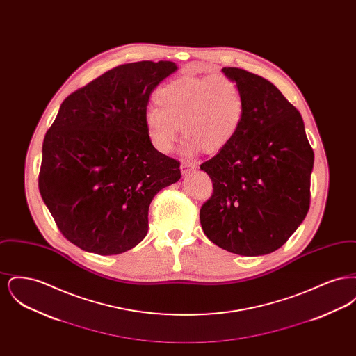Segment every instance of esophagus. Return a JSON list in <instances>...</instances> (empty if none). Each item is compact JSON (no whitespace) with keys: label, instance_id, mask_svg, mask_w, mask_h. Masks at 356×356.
Returning a JSON list of instances; mask_svg holds the SVG:
<instances>
[{"label":"esophagus","instance_id":"34e87169","mask_svg":"<svg viewBox=\"0 0 356 356\" xmlns=\"http://www.w3.org/2000/svg\"><path fill=\"white\" fill-rule=\"evenodd\" d=\"M180 170H181L183 175H186V173H189V172L195 170V164H192L189 161H183L181 165H180Z\"/></svg>","mask_w":356,"mask_h":356}]
</instances>
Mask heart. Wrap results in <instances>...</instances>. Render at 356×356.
Segmentation results:
<instances>
[{
    "instance_id": "obj_1",
    "label": "heart",
    "mask_w": 356,
    "mask_h": 356,
    "mask_svg": "<svg viewBox=\"0 0 356 356\" xmlns=\"http://www.w3.org/2000/svg\"><path fill=\"white\" fill-rule=\"evenodd\" d=\"M159 108L145 113V129L153 147L170 153L180 136L188 138L184 152H220L237 135L245 102L236 81L227 76H183L156 93Z\"/></svg>"
}]
</instances>
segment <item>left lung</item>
<instances>
[{
	"label": "left lung",
	"mask_w": 356,
	"mask_h": 356,
	"mask_svg": "<svg viewBox=\"0 0 356 356\" xmlns=\"http://www.w3.org/2000/svg\"><path fill=\"white\" fill-rule=\"evenodd\" d=\"M221 72L241 89L245 112L231 144L200 165L213 184L200 222L228 252L271 254L309 209L314 151L299 111L275 85L244 69Z\"/></svg>",
	"instance_id": "obj_1"
}]
</instances>
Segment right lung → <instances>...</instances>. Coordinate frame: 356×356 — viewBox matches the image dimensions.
<instances>
[{
  "label": "right lung",
  "instance_id": "add662e5",
  "mask_svg": "<svg viewBox=\"0 0 356 356\" xmlns=\"http://www.w3.org/2000/svg\"><path fill=\"white\" fill-rule=\"evenodd\" d=\"M177 69L140 61L105 72L64 100L42 144L41 197L61 234L86 252L119 254L148 232L154 195L181 177L145 129L153 89Z\"/></svg>",
  "mask_w": 356,
  "mask_h": 356
}]
</instances>
